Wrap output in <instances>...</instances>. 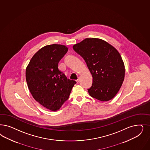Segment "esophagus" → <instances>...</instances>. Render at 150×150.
I'll return each instance as SVG.
<instances>
[{"instance_id":"esophagus-1","label":"esophagus","mask_w":150,"mask_h":150,"mask_svg":"<svg viewBox=\"0 0 150 150\" xmlns=\"http://www.w3.org/2000/svg\"><path fill=\"white\" fill-rule=\"evenodd\" d=\"M76 82L77 83L79 82V79H78L76 81Z\"/></svg>"}]
</instances>
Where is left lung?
Returning a JSON list of instances; mask_svg holds the SVG:
<instances>
[{
	"label": "left lung",
	"instance_id": "8db88e82",
	"mask_svg": "<svg viewBox=\"0 0 150 150\" xmlns=\"http://www.w3.org/2000/svg\"><path fill=\"white\" fill-rule=\"evenodd\" d=\"M82 57L93 77L88 89L91 97L102 102L112 99L121 88L125 77V66L116 48L97 38L83 40L73 46Z\"/></svg>",
	"mask_w": 150,
	"mask_h": 150
}]
</instances>
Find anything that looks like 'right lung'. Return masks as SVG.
<instances>
[{
  "label": "right lung",
  "mask_w": 150,
  "mask_h": 150,
  "mask_svg": "<svg viewBox=\"0 0 150 150\" xmlns=\"http://www.w3.org/2000/svg\"><path fill=\"white\" fill-rule=\"evenodd\" d=\"M68 50L58 44L45 46L34 54L26 69L28 87L34 99L51 111L60 109L76 83L58 69V62Z\"/></svg>",
  "instance_id": "obj_1"
}]
</instances>
